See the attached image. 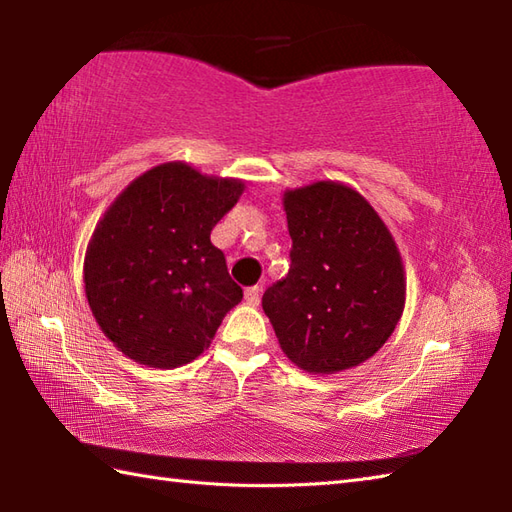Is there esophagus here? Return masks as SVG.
<instances>
[{"mask_svg": "<svg viewBox=\"0 0 512 512\" xmlns=\"http://www.w3.org/2000/svg\"><path fill=\"white\" fill-rule=\"evenodd\" d=\"M244 299H246V303L248 306H259V301H262V288L259 286H250V288H246V292H244Z\"/></svg>", "mask_w": 512, "mask_h": 512, "instance_id": "34e87169", "label": "esophagus"}]
</instances>
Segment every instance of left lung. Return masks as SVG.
Listing matches in <instances>:
<instances>
[{
	"label": "left lung",
	"mask_w": 512,
	"mask_h": 512,
	"mask_svg": "<svg viewBox=\"0 0 512 512\" xmlns=\"http://www.w3.org/2000/svg\"><path fill=\"white\" fill-rule=\"evenodd\" d=\"M288 275L262 306L281 350L310 374L365 363L396 330L405 268L389 228L361 193L321 180L284 193Z\"/></svg>",
	"instance_id": "obj_1"
}]
</instances>
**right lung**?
<instances>
[{"mask_svg":"<svg viewBox=\"0 0 512 512\" xmlns=\"http://www.w3.org/2000/svg\"><path fill=\"white\" fill-rule=\"evenodd\" d=\"M242 193V180L165 162L105 211L83 281L96 323L125 356L171 369L211 345L224 314L244 297L211 231Z\"/></svg>","mask_w":512,"mask_h":512,"instance_id":"right-lung-1","label":"right lung"}]
</instances>
